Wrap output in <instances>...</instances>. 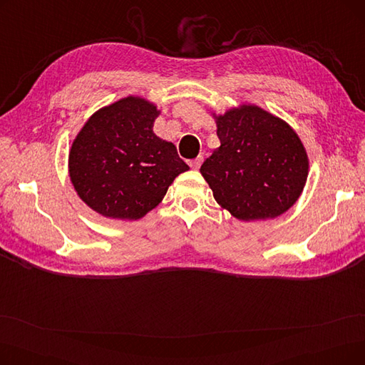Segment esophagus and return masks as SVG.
<instances>
[{"mask_svg":"<svg viewBox=\"0 0 365 365\" xmlns=\"http://www.w3.org/2000/svg\"><path fill=\"white\" fill-rule=\"evenodd\" d=\"M202 161H204V157H201V155H200V157H197L195 160H192V161H190V163H189V165H190V167H192L194 170H198V168L201 167Z\"/></svg>","mask_w":365,"mask_h":365,"instance_id":"obj_1","label":"esophagus"}]
</instances>
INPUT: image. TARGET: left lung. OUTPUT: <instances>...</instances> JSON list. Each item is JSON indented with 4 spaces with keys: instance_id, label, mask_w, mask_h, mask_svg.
I'll list each match as a JSON object with an SVG mask.
<instances>
[{
    "instance_id": "obj_1",
    "label": "left lung",
    "mask_w": 365,
    "mask_h": 365,
    "mask_svg": "<svg viewBox=\"0 0 365 365\" xmlns=\"http://www.w3.org/2000/svg\"><path fill=\"white\" fill-rule=\"evenodd\" d=\"M213 117L220 146L200 171L217 204L244 222L285 213L303 192L309 173L297 133L256 105H240Z\"/></svg>"
}]
</instances>
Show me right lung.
Segmentation results:
<instances>
[{"label": "right lung", "mask_w": 365, "mask_h": 365, "mask_svg": "<svg viewBox=\"0 0 365 365\" xmlns=\"http://www.w3.org/2000/svg\"><path fill=\"white\" fill-rule=\"evenodd\" d=\"M157 106L128 96L96 110L69 150V178L96 213L138 220L155 208L187 164L153 133Z\"/></svg>", "instance_id": "1"}]
</instances>
